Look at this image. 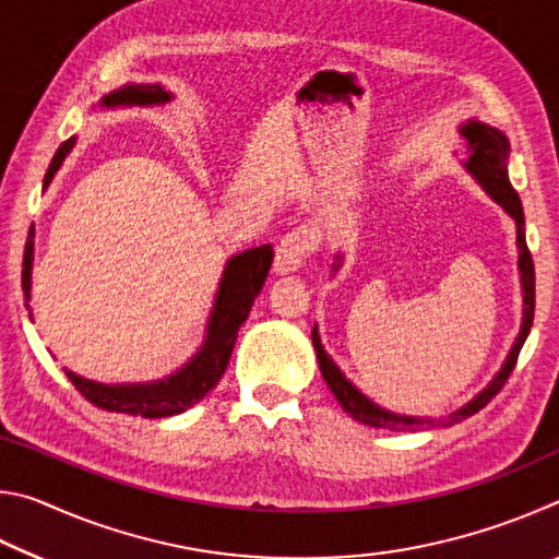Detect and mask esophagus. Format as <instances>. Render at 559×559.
I'll return each instance as SVG.
<instances>
[{"mask_svg": "<svg viewBox=\"0 0 559 559\" xmlns=\"http://www.w3.org/2000/svg\"><path fill=\"white\" fill-rule=\"evenodd\" d=\"M320 236L310 226H296V229L283 236L281 243L276 246V259H273V271L278 276H286V273H296L302 261H306L310 253L318 249Z\"/></svg>", "mask_w": 559, "mask_h": 559, "instance_id": "1", "label": "esophagus"}]
</instances>
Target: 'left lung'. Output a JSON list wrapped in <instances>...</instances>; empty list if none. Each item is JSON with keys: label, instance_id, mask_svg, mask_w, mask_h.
<instances>
[{"label": "left lung", "instance_id": "1", "mask_svg": "<svg viewBox=\"0 0 559 559\" xmlns=\"http://www.w3.org/2000/svg\"><path fill=\"white\" fill-rule=\"evenodd\" d=\"M459 132H461V138L466 140V150H468V157L463 159L461 165L466 167V173L476 179L480 187H484V192L490 197V200H493L500 210H503L510 219L515 222L518 273H520V288H523V323H520V333L515 337V343H513V347H510V353L506 355V362L500 365V370L496 372L493 380H490L484 390L473 396L471 402L459 406L456 412H451L447 416H409V414L390 412V409H384V406L374 404L370 396L359 392L357 386L343 374V370H340V367L333 362V357L325 353L323 343H320L318 325H313V347L318 355L320 372H323V380L328 382L330 392L335 394L340 406H343V409L353 416V419L367 424V427L386 429V431H419V429H431V427H453V424L468 419V416L484 409V406L500 392V386L506 384V380L510 377V372H513V367L518 362L520 347H523L530 328H533L535 269H533V257H530L527 241H525L523 204H520V197L508 179L510 143L498 128L488 126V122L478 120V118H471L463 122ZM340 266H343V253H337L335 257L333 273H337Z\"/></svg>", "mask_w": 559, "mask_h": 559}]
</instances>
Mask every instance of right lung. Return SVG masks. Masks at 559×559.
<instances>
[{
	"instance_id": "right-lung-1",
	"label": "right lung",
	"mask_w": 559,
	"mask_h": 559,
	"mask_svg": "<svg viewBox=\"0 0 559 559\" xmlns=\"http://www.w3.org/2000/svg\"><path fill=\"white\" fill-rule=\"evenodd\" d=\"M173 100V93L165 91L157 83H126V86L106 93L100 98L98 108H132V106H165ZM75 145V138L56 150L49 165V173L44 177V189L51 185L53 175L59 173L66 155ZM273 261L271 243L257 246V249L241 251L226 261L219 288L212 306L210 320H206L204 343L200 349L179 367L177 372L153 382H122V384H103L86 380V377L66 370V377L73 382L91 404L100 406L108 412H120L130 416H143V419H163V416H175L187 412L189 406L202 402L210 394L212 386L222 380L229 365L231 349L239 335V328L249 318L253 300L266 283L269 269ZM32 266H34V234H29L24 249V269H22V288L29 308L32 298ZM29 318L32 308H29Z\"/></svg>"
}]
</instances>
